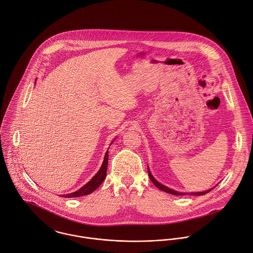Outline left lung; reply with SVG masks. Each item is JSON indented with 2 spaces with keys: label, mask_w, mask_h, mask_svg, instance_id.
<instances>
[{
  "label": "left lung",
  "mask_w": 253,
  "mask_h": 253,
  "mask_svg": "<svg viewBox=\"0 0 253 253\" xmlns=\"http://www.w3.org/2000/svg\"><path fill=\"white\" fill-rule=\"evenodd\" d=\"M148 172H149V177H150V179L152 180V183L159 189V190H161V191H163V192H166V193H168V194H171V195H175V196H185V195H191V196H202V195H205V194H207V193H209L210 191H212L214 188H211V189H209V190H207V191H204V192H198V193H180V192H177V191H174V190H172V189H170V188H168V187H166V186H164V185H162V184H160L158 181H156V179L152 176V172H151V170H150V167L148 166Z\"/></svg>",
  "instance_id": "obj_1"
}]
</instances>
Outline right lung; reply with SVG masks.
Segmentation results:
<instances>
[{
    "instance_id": "right-lung-1",
    "label": "right lung",
    "mask_w": 253,
    "mask_h": 253,
    "mask_svg": "<svg viewBox=\"0 0 253 253\" xmlns=\"http://www.w3.org/2000/svg\"><path fill=\"white\" fill-rule=\"evenodd\" d=\"M116 138H114L115 140ZM113 140V141H114ZM113 141L110 143V145L113 143ZM107 162H108V150L104 154V158L102 161L101 168L100 170L97 172V174L86 184L84 185L81 189H79L78 191L71 193V194H67V195H61L62 198H78V197H83V196H87L90 195L91 193H93L96 189H98L101 186V183L103 182L104 178L106 177V169H107Z\"/></svg>"
}]
</instances>
